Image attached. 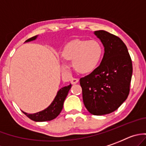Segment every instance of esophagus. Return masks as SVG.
<instances>
[{
  "label": "esophagus",
  "mask_w": 146,
  "mask_h": 146,
  "mask_svg": "<svg viewBox=\"0 0 146 146\" xmlns=\"http://www.w3.org/2000/svg\"><path fill=\"white\" fill-rule=\"evenodd\" d=\"M78 81H79V80H78V78H72L71 80H70V82H71L72 84H77V83L78 82Z\"/></svg>",
  "instance_id": "obj_1"
}]
</instances>
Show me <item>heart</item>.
Here are the masks:
<instances>
[{"instance_id":"b5f03b06","label":"heart","mask_w":146,"mask_h":146,"mask_svg":"<svg viewBox=\"0 0 146 146\" xmlns=\"http://www.w3.org/2000/svg\"><path fill=\"white\" fill-rule=\"evenodd\" d=\"M104 53L102 44L98 40H77L69 42L62 51V57L65 61L73 62L75 70L80 73L94 71L100 63ZM62 70H67L65 65Z\"/></svg>"}]
</instances>
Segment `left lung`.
Listing matches in <instances>:
<instances>
[{
	"label": "left lung",
	"instance_id": "1",
	"mask_svg": "<svg viewBox=\"0 0 146 146\" xmlns=\"http://www.w3.org/2000/svg\"><path fill=\"white\" fill-rule=\"evenodd\" d=\"M104 46L101 63L80 79L83 101L90 113L102 115L117 110L127 100L132 63L127 46L119 37L105 31H94Z\"/></svg>",
	"mask_w": 146,
	"mask_h": 146
}]
</instances>
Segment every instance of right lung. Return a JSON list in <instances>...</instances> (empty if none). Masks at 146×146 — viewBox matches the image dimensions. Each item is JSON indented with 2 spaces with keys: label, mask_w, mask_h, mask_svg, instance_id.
<instances>
[{
  "label": "right lung",
  "mask_w": 146,
  "mask_h": 146,
  "mask_svg": "<svg viewBox=\"0 0 146 146\" xmlns=\"http://www.w3.org/2000/svg\"><path fill=\"white\" fill-rule=\"evenodd\" d=\"M37 38L38 35L33 36L31 38L27 39L25 43L35 40ZM70 88H71V84L61 88L57 92V95L54 98V100L52 101L50 106L47 107L46 109H44V110H43V111L33 114H29L25 112L23 113L27 115V117L32 119L33 121H51L52 119H55L62 110L64 101H65Z\"/></svg>",
  "instance_id": "obj_1"
}]
</instances>
